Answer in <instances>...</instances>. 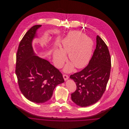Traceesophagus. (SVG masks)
Segmentation results:
<instances>
[{
	"label": "esophagus",
	"instance_id": "1",
	"mask_svg": "<svg viewBox=\"0 0 129 129\" xmlns=\"http://www.w3.org/2000/svg\"><path fill=\"white\" fill-rule=\"evenodd\" d=\"M63 76L64 79V80H65V81L67 80L69 78V76H68V75H67V74H63Z\"/></svg>",
	"mask_w": 129,
	"mask_h": 129
}]
</instances>
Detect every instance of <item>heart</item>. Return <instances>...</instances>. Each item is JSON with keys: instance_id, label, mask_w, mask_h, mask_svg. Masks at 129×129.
<instances>
[{"instance_id": "heart-1", "label": "heart", "mask_w": 129, "mask_h": 129, "mask_svg": "<svg viewBox=\"0 0 129 129\" xmlns=\"http://www.w3.org/2000/svg\"><path fill=\"white\" fill-rule=\"evenodd\" d=\"M93 46L91 39L79 31H74L69 33L64 38L59 47V51L53 53L55 65L60 66L66 59L65 54H68V58L74 66L78 69L84 67L89 61ZM73 69V65H68L65 68L66 72Z\"/></svg>"}]
</instances>
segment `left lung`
Instances as JSON below:
<instances>
[{
    "mask_svg": "<svg viewBox=\"0 0 129 129\" xmlns=\"http://www.w3.org/2000/svg\"><path fill=\"white\" fill-rule=\"evenodd\" d=\"M96 47L86 67L70 78L76 85L71 98L76 104L86 107L97 103L106 89L110 74L111 56L107 46L97 35Z\"/></svg>",
    "mask_w": 129,
    "mask_h": 129,
    "instance_id": "8db88e82",
    "label": "left lung"
}]
</instances>
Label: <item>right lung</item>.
Here are the masks:
<instances>
[{"label":"right lung","instance_id":"right-lung-1","mask_svg":"<svg viewBox=\"0 0 129 129\" xmlns=\"http://www.w3.org/2000/svg\"><path fill=\"white\" fill-rule=\"evenodd\" d=\"M42 25L32 26L19 45L15 73L19 88L31 102L44 103L51 98L55 86L64 80L59 71L46 59L35 55L32 43Z\"/></svg>","mask_w":129,"mask_h":129}]
</instances>
